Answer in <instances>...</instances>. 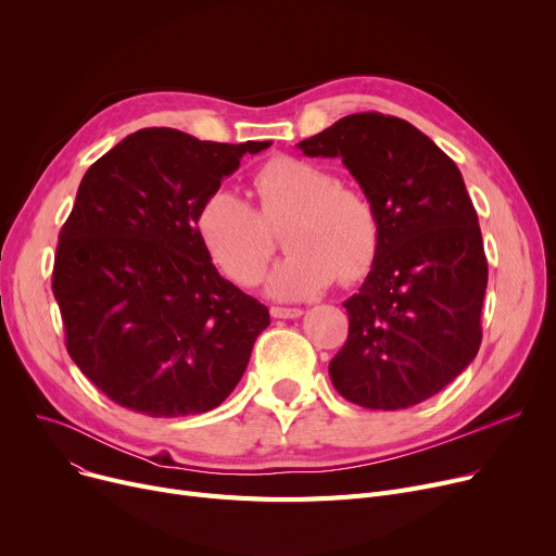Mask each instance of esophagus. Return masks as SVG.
Returning <instances> with one entry per match:
<instances>
[{
    "instance_id": "1",
    "label": "esophagus",
    "mask_w": 556,
    "mask_h": 556,
    "mask_svg": "<svg viewBox=\"0 0 556 556\" xmlns=\"http://www.w3.org/2000/svg\"><path fill=\"white\" fill-rule=\"evenodd\" d=\"M302 308H283V306H273L270 308V315L277 317V319H295V317H302Z\"/></svg>"
}]
</instances>
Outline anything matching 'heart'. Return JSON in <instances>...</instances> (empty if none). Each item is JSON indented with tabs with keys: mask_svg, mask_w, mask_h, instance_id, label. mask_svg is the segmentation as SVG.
<instances>
[{
	"mask_svg": "<svg viewBox=\"0 0 556 556\" xmlns=\"http://www.w3.org/2000/svg\"><path fill=\"white\" fill-rule=\"evenodd\" d=\"M258 212L231 189H214L195 212L198 241L233 281L254 283L275 248L273 229L288 225L283 256L266 277L268 295L308 300L340 279H361L378 250V216L369 198L300 157H273L254 173Z\"/></svg>",
	"mask_w": 556,
	"mask_h": 556,
	"instance_id": "b5f03b06",
	"label": "heart"
}]
</instances>
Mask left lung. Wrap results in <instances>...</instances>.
<instances>
[{"mask_svg": "<svg viewBox=\"0 0 556 556\" xmlns=\"http://www.w3.org/2000/svg\"><path fill=\"white\" fill-rule=\"evenodd\" d=\"M338 157L378 216V250L344 302L349 338L329 363L333 388L369 410L417 405L469 367L480 349L486 256L455 162L396 116L361 112L298 143Z\"/></svg>", "mask_w": 556, "mask_h": 556, "instance_id": "obj_1", "label": "left lung"}]
</instances>
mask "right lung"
Masks as SVG:
<instances>
[{"instance_id": "add662e5", "label": "right lung", "mask_w": 556, "mask_h": 556, "mask_svg": "<svg viewBox=\"0 0 556 556\" xmlns=\"http://www.w3.org/2000/svg\"><path fill=\"white\" fill-rule=\"evenodd\" d=\"M270 143L143 128L83 175L51 288L72 361L114 403L187 417L239 386L270 313L218 275L195 212L243 155Z\"/></svg>"}]
</instances>
